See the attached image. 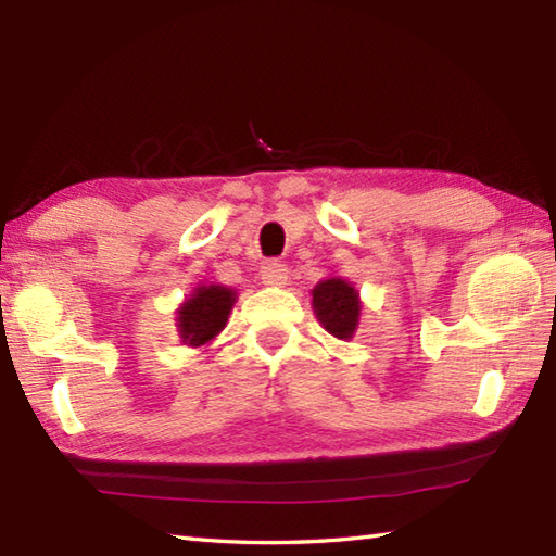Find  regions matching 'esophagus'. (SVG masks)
Listing matches in <instances>:
<instances>
[{"instance_id":"34e87169","label":"esophagus","mask_w":556,"mask_h":556,"mask_svg":"<svg viewBox=\"0 0 556 556\" xmlns=\"http://www.w3.org/2000/svg\"><path fill=\"white\" fill-rule=\"evenodd\" d=\"M260 277H263V285H267V287H281V285H287V279H289V267L281 263H267Z\"/></svg>"}]
</instances>
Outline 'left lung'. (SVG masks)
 <instances>
[{
    "mask_svg": "<svg viewBox=\"0 0 556 556\" xmlns=\"http://www.w3.org/2000/svg\"><path fill=\"white\" fill-rule=\"evenodd\" d=\"M313 308L329 334L349 339L358 325V293L344 279H325L313 289Z\"/></svg>",
    "mask_w": 556,
    "mask_h": 556,
    "instance_id": "left-lung-1",
    "label": "left lung"
}]
</instances>
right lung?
I'll return each mask as SVG.
<instances>
[{
  "label": "right lung",
  "instance_id": "1",
  "mask_svg": "<svg viewBox=\"0 0 556 556\" xmlns=\"http://www.w3.org/2000/svg\"><path fill=\"white\" fill-rule=\"evenodd\" d=\"M236 293L227 287H200L179 308V332L191 346H203L227 325Z\"/></svg>",
  "mask_w": 556,
  "mask_h": 556
}]
</instances>
